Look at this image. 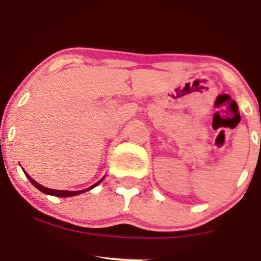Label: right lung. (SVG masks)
<instances>
[{
    "instance_id": "right-lung-1",
    "label": "right lung",
    "mask_w": 261,
    "mask_h": 261,
    "mask_svg": "<svg viewBox=\"0 0 261 261\" xmlns=\"http://www.w3.org/2000/svg\"><path fill=\"white\" fill-rule=\"evenodd\" d=\"M24 174L27 175V178L29 179V180H31V182L33 185H34L35 188L37 189H39V190L41 191V193H44V194H47V195H54V196H59V197H68V196H74V195H79V194H82V193H85V191H87V190H91L92 188H94V187H97L98 184H99V182L103 180V179H100L99 181L98 182H95L94 185H92L91 188H88V189H85V190H79V191H67V190H54V189H49V188H45V187H43V185H40L39 184V182H37L34 180V179H32L31 176H29V174L27 172H24Z\"/></svg>"
}]
</instances>
